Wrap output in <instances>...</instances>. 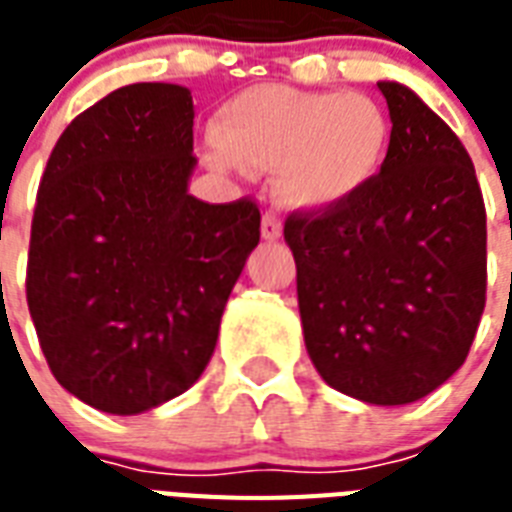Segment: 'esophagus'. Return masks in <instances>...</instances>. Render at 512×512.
<instances>
[{
  "label": "esophagus",
  "instance_id": "obj_1",
  "mask_svg": "<svg viewBox=\"0 0 512 512\" xmlns=\"http://www.w3.org/2000/svg\"><path fill=\"white\" fill-rule=\"evenodd\" d=\"M260 231H263V239L265 241H276L281 236V220H279V215H276V212H265L263 215V228H260Z\"/></svg>",
  "mask_w": 512,
  "mask_h": 512
}]
</instances>
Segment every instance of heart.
I'll use <instances>...</instances> for the list:
<instances>
[{
	"label": "heart",
	"mask_w": 512,
	"mask_h": 512,
	"mask_svg": "<svg viewBox=\"0 0 512 512\" xmlns=\"http://www.w3.org/2000/svg\"><path fill=\"white\" fill-rule=\"evenodd\" d=\"M388 146V116L366 95L260 84L220 106L207 159L215 167L279 170L284 204L327 209L372 183Z\"/></svg>",
	"instance_id": "1"
}]
</instances>
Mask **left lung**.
Masks as SVG:
<instances>
[{
    "instance_id": "8db88e82",
    "label": "left lung",
    "mask_w": 512,
    "mask_h": 512,
    "mask_svg": "<svg viewBox=\"0 0 512 512\" xmlns=\"http://www.w3.org/2000/svg\"><path fill=\"white\" fill-rule=\"evenodd\" d=\"M377 87L393 122L380 172L342 204L289 212L284 239L321 377L398 406L468 358L486 305V207L449 124L404 84Z\"/></svg>"
}]
</instances>
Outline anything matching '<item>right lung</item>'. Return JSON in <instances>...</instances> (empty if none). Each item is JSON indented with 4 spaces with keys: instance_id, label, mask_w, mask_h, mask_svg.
I'll list each match as a JSON object with an SVG mask.
<instances>
[{
    "instance_id": "1",
    "label": "right lung",
    "mask_w": 512,
    "mask_h": 512,
    "mask_svg": "<svg viewBox=\"0 0 512 512\" xmlns=\"http://www.w3.org/2000/svg\"><path fill=\"white\" fill-rule=\"evenodd\" d=\"M193 164L191 92L162 82L98 100L47 159L28 311L55 380L100 412H148L199 380L260 241L257 201H199Z\"/></svg>"
}]
</instances>
